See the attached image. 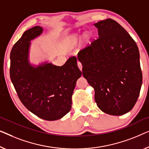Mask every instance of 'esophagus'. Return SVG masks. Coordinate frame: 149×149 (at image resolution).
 <instances>
[{"instance_id": "1", "label": "esophagus", "mask_w": 149, "mask_h": 149, "mask_svg": "<svg viewBox=\"0 0 149 149\" xmlns=\"http://www.w3.org/2000/svg\"><path fill=\"white\" fill-rule=\"evenodd\" d=\"M77 66H78L79 70L81 71V70H82V65H81V63L79 61H77Z\"/></svg>"}]
</instances>
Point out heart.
I'll list each match as a JSON object with an SVG mask.
<instances>
[{
	"label": "heart",
	"instance_id": "obj_1",
	"mask_svg": "<svg viewBox=\"0 0 149 149\" xmlns=\"http://www.w3.org/2000/svg\"><path fill=\"white\" fill-rule=\"evenodd\" d=\"M72 41L74 42V43H75L77 42L78 40L80 39V36H73L72 38Z\"/></svg>",
	"mask_w": 149,
	"mask_h": 149
}]
</instances>
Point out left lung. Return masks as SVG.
Returning <instances> with one entry per match:
<instances>
[{"label":"left lung","mask_w":149,"mask_h":149,"mask_svg":"<svg viewBox=\"0 0 149 149\" xmlns=\"http://www.w3.org/2000/svg\"><path fill=\"white\" fill-rule=\"evenodd\" d=\"M98 38L77 54L83 76L95 89L102 111L121 116L132 109L142 82L137 45L112 19L94 24Z\"/></svg>","instance_id":"8db88e82"}]
</instances>
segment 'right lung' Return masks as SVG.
Masks as SVG:
<instances>
[{
    "instance_id": "1",
    "label": "right lung",
    "mask_w": 149,
    "mask_h": 149,
    "mask_svg": "<svg viewBox=\"0 0 149 149\" xmlns=\"http://www.w3.org/2000/svg\"><path fill=\"white\" fill-rule=\"evenodd\" d=\"M43 32L35 26L23 33L12 48L10 77L21 102L40 118L57 120L70 112L72 95L81 72L72 56L62 66L46 61L33 65L29 60L30 41Z\"/></svg>"
}]
</instances>
